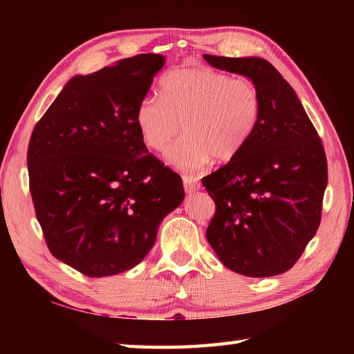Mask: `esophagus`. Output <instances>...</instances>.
Segmentation results:
<instances>
[{
    "label": "esophagus",
    "mask_w": 354,
    "mask_h": 354,
    "mask_svg": "<svg viewBox=\"0 0 354 354\" xmlns=\"http://www.w3.org/2000/svg\"><path fill=\"white\" fill-rule=\"evenodd\" d=\"M183 183H185V190L186 192H196L201 189V183H199V178L195 177V176H189V174H185L183 176Z\"/></svg>",
    "instance_id": "esophagus-1"
}]
</instances>
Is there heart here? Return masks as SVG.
<instances>
[{
    "label": "heart",
    "instance_id": "heart-1",
    "mask_svg": "<svg viewBox=\"0 0 354 354\" xmlns=\"http://www.w3.org/2000/svg\"><path fill=\"white\" fill-rule=\"evenodd\" d=\"M261 115L255 84L211 68L167 73L158 95L137 106L136 125L143 142L160 152L181 130L185 136L167 151L171 165L196 169L214 158L226 162L250 142Z\"/></svg>",
    "mask_w": 354,
    "mask_h": 354
}]
</instances>
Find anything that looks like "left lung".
<instances>
[{
  "label": "left lung",
  "instance_id": "1",
  "mask_svg": "<svg viewBox=\"0 0 354 354\" xmlns=\"http://www.w3.org/2000/svg\"><path fill=\"white\" fill-rule=\"evenodd\" d=\"M211 66L250 78L261 115L242 152L202 178L216 214L207 239L227 269L250 277L285 273L313 239L328 164L312 121L282 75L261 57L203 55Z\"/></svg>",
  "mask_w": 354,
  "mask_h": 354
}]
</instances>
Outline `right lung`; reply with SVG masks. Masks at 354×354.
Returning a JSON list of instances; mask_svg holds the SVG:
<instances>
[{
    "instance_id": "right-lung-1",
    "label": "right lung",
    "mask_w": 354,
    "mask_h": 354,
    "mask_svg": "<svg viewBox=\"0 0 354 354\" xmlns=\"http://www.w3.org/2000/svg\"><path fill=\"white\" fill-rule=\"evenodd\" d=\"M138 55L71 78L30 136L32 202L50 252L90 277L130 270L185 199L181 177L149 153L136 111L164 66Z\"/></svg>"
}]
</instances>
